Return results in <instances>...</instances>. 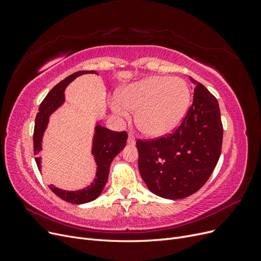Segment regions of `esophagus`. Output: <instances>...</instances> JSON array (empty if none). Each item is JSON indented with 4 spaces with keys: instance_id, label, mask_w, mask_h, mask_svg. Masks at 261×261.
<instances>
[{
    "instance_id": "esophagus-1",
    "label": "esophagus",
    "mask_w": 261,
    "mask_h": 261,
    "mask_svg": "<svg viewBox=\"0 0 261 261\" xmlns=\"http://www.w3.org/2000/svg\"><path fill=\"white\" fill-rule=\"evenodd\" d=\"M127 143H128L129 145H135V143H136V140H135V136H134L132 133H129V134H128V137H127Z\"/></svg>"
}]
</instances>
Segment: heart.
I'll use <instances>...</instances> for the list:
<instances>
[{
    "instance_id": "b5f03b06",
    "label": "heart",
    "mask_w": 261,
    "mask_h": 261,
    "mask_svg": "<svg viewBox=\"0 0 261 261\" xmlns=\"http://www.w3.org/2000/svg\"><path fill=\"white\" fill-rule=\"evenodd\" d=\"M191 103V89L178 77L151 76L124 88L111 101L113 112L128 118L137 111L136 123L146 135L158 137L174 129Z\"/></svg>"
}]
</instances>
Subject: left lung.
I'll return each mask as SVG.
<instances>
[{"label":"left lung","mask_w":261,"mask_h":261,"mask_svg":"<svg viewBox=\"0 0 261 261\" xmlns=\"http://www.w3.org/2000/svg\"><path fill=\"white\" fill-rule=\"evenodd\" d=\"M178 127L155 139H138V168L147 187L167 199L191 196L204 185L221 154L223 126L216 97L200 83Z\"/></svg>","instance_id":"obj_1"}]
</instances>
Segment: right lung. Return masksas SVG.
Listing matches in <instances>:
<instances>
[{"label":"right lung","mask_w":261,"mask_h":261,"mask_svg":"<svg viewBox=\"0 0 261 261\" xmlns=\"http://www.w3.org/2000/svg\"><path fill=\"white\" fill-rule=\"evenodd\" d=\"M90 73L97 74L94 70H80V72L67 76L65 80H63L53 87L41 102L40 107H39L34 129V151L35 155H37L36 163L39 170L41 168V161L38 155L40 154L42 149V137L46 126H48L50 115L64 103V90L68 84L72 83L78 76ZM94 130H96V133H94L93 136L92 154L97 163V173L92 183L88 187L75 192L63 191V189L53 185H49L50 189L55 195L67 202L81 204L98 198L106 186L111 162L126 145V140H127V133L126 132H113L101 125H97Z\"/></svg>","instance_id":"right-lung-1"}]
</instances>
